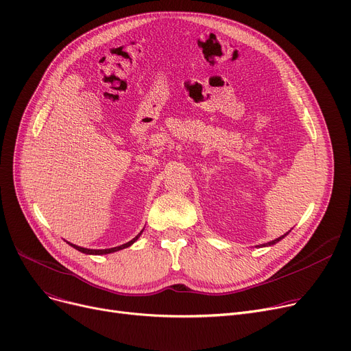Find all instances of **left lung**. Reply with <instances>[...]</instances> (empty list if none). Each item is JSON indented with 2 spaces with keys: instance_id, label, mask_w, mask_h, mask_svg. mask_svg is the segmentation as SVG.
Instances as JSON below:
<instances>
[{
  "instance_id": "1",
  "label": "left lung",
  "mask_w": 351,
  "mask_h": 351,
  "mask_svg": "<svg viewBox=\"0 0 351 351\" xmlns=\"http://www.w3.org/2000/svg\"><path fill=\"white\" fill-rule=\"evenodd\" d=\"M290 233V230L287 232V233H285V234H282L280 237H278V239H274V241H270V242H267V243H263V245H259V246H256V247H266V246H273V245H276L278 242H280L282 239H285L287 234Z\"/></svg>"
}]
</instances>
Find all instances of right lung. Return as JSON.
I'll return each mask as SVG.
<instances>
[{
	"mask_svg": "<svg viewBox=\"0 0 351 351\" xmlns=\"http://www.w3.org/2000/svg\"><path fill=\"white\" fill-rule=\"evenodd\" d=\"M142 232H143V229L132 239V241H129L128 243H123V245H121V246H117V247H110V249H86V247H81V246H77V245H72V243H69V242H66L68 245H71L73 249H77L78 252H81V253H85V254H109V253H114V252H118V250H122V249H125V247H129L131 245H134L138 239L141 237V234H142Z\"/></svg>",
	"mask_w": 351,
	"mask_h": 351,
	"instance_id": "obj_1",
	"label": "right lung"
}]
</instances>
